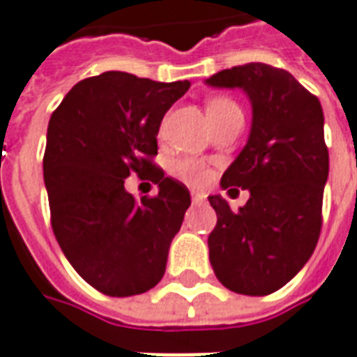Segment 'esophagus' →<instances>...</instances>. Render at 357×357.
Listing matches in <instances>:
<instances>
[{
	"mask_svg": "<svg viewBox=\"0 0 357 357\" xmlns=\"http://www.w3.org/2000/svg\"><path fill=\"white\" fill-rule=\"evenodd\" d=\"M191 199H193V203H203L204 195L203 193H199V191H193V193H191Z\"/></svg>",
	"mask_w": 357,
	"mask_h": 357,
	"instance_id": "34e87169",
	"label": "esophagus"
}]
</instances>
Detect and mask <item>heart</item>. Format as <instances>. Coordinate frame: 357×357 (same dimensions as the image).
<instances>
[{
    "label": "heart",
    "mask_w": 357,
    "mask_h": 357,
    "mask_svg": "<svg viewBox=\"0 0 357 357\" xmlns=\"http://www.w3.org/2000/svg\"><path fill=\"white\" fill-rule=\"evenodd\" d=\"M226 109H239L238 104L230 98H214V100L208 102V108L206 112L208 114H220V112H226ZM176 174H178L179 178L187 181V183H193V185H199V183H203L204 179H206V170H204V166L201 162L197 160H179L176 164Z\"/></svg>",
    "instance_id": "b5f03b06"
}]
</instances>
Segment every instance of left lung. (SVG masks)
I'll return each instance as SVG.
<instances>
[{
  "instance_id": "left-lung-1",
  "label": "left lung",
  "mask_w": 357,
  "mask_h": 357,
  "mask_svg": "<svg viewBox=\"0 0 357 357\" xmlns=\"http://www.w3.org/2000/svg\"><path fill=\"white\" fill-rule=\"evenodd\" d=\"M204 83L241 89L253 108L248 143L220 179L230 195L248 189L249 201L234 213L222 195L208 197L218 216L211 265L228 290L266 296L290 282L317 245L328 178L323 108L288 71L266 63L224 69Z\"/></svg>"
}]
</instances>
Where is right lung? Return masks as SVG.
Here are the masks:
<instances>
[{
	"label": "right lung",
	"instance_id": "obj_1",
	"mask_svg": "<svg viewBox=\"0 0 357 357\" xmlns=\"http://www.w3.org/2000/svg\"><path fill=\"white\" fill-rule=\"evenodd\" d=\"M189 81L158 83L106 71L77 83L52 114L44 183L57 243L77 273L106 296L144 294L160 282L191 197L153 164L164 114ZM159 183L137 202L125 178Z\"/></svg>",
	"mask_w": 357,
	"mask_h": 357
}]
</instances>
